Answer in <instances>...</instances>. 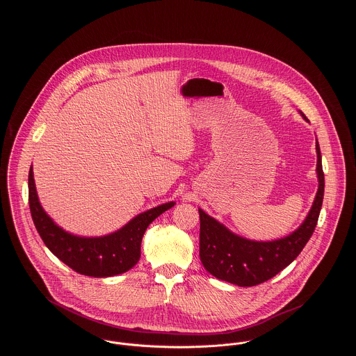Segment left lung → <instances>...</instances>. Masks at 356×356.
Returning a JSON list of instances; mask_svg holds the SVG:
<instances>
[{
	"instance_id": "1",
	"label": "left lung",
	"mask_w": 356,
	"mask_h": 356,
	"mask_svg": "<svg viewBox=\"0 0 356 356\" xmlns=\"http://www.w3.org/2000/svg\"><path fill=\"white\" fill-rule=\"evenodd\" d=\"M316 157L319 186L314 204L302 226L284 238L257 243L238 237L199 209L200 259L208 273L238 286H254L277 275L299 256L315 230L323 202L325 175L318 141Z\"/></svg>"
}]
</instances>
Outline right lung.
I'll use <instances>...</instances> for the list:
<instances>
[{
	"label": "right lung",
	"mask_w": 356,
	"mask_h": 356,
	"mask_svg": "<svg viewBox=\"0 0 356 356\" xmlns=\"http://www.w3.org/2000/svg\"><path fill=\"white\" fill-rule=\"evenodd\" d=\"M29 204L37 232L51 254L74 271L89 277H112L129 271L141 256L147 227L175 203H165L140 213L120 230L104 237H76L60 229L38 202L33 167L29 171Z\"/></svg>",
	"instance_id": "1"
}]
</instances>
